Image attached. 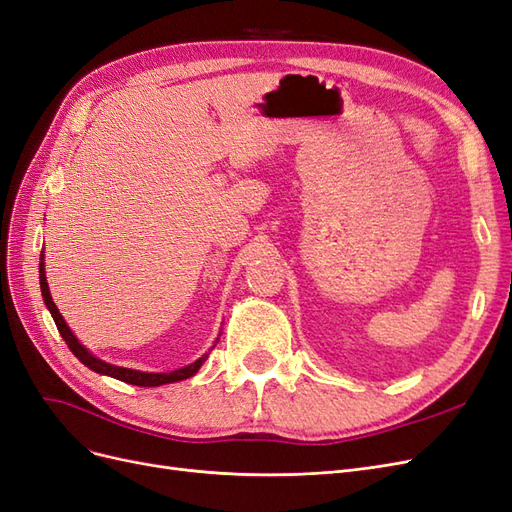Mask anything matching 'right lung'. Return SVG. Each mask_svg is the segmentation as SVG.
<instances>
[{
    "label": "right lung",
    "instance_id": "right-lung-1",
    "mask_svg": "<svg viewBox=\"0 0 512 512\" xmlns=\"http://www.w3.org/2000/svg\"><path fill=\"white\" fill-rule=\"evenodd\" d=\"M40 289H42V298H44V304L48 308V312H51V317L59 329L61 338L65 340V344L70 346V351L85 364L89 370L97 372V374H106V376H112L117 378V381H123V383H129V385H138V387H159V385H168V383H176V381H185V378L193 376L197 370H200L204 366V361L208 359V353H204L200 359H195L193 364L185 366V368H178V370H172V372H140V370H131V368H121V366H112L108 364V361L95 357L87 346H82L78 342V338L74 336V332L70 329V325L65 323V319L61 317L59 308L55 306L53 298H51V289H48V283H46V272H44V251L40 255ZM221 336V334H219ZM219 338L214 340L212 349L217 346Z\"/></svg>",
    "mask_w": 512,
    "mask_h": 512
}]
</instances>
